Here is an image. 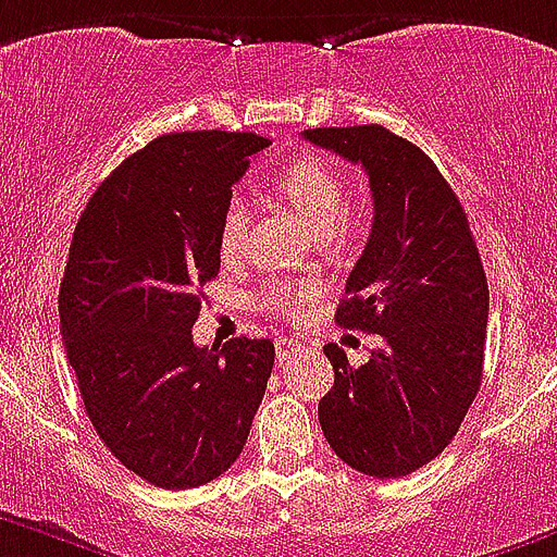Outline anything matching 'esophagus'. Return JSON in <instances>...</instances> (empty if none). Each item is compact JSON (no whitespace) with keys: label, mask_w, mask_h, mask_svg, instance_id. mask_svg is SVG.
Masks as SVG:
<instances>
[{"label":"esophagus","mask_w":557,"mask_h":557,"mask_svg":"<svg viewBox=\"0 0 557 557\" xmlns=\"http://www.w3.org/2000/svg\"><path fill=\"white\" fill-rule=\"evenodd\" d=\"M302 349V344L294 338H277V360H288Z\"/></svg>","instance_id":"1"}]
</instances>
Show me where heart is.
Returning a JSON list of instances; mask_svg holds the SVG:
<instances>
[{
    "label": "heart",
    "mask_w": 557,
    "mask_h": 557,
    "mask_svg": "<svg viewBox=\"0 0 557 557\" xmlns=\"http://www.w3.org/2000/svg\"><path fill=\"white\" fill-rule=\"evenodd\" d=\"M274 191L297 210L299 216L308 222L313 233H333L335 224L344 216V205H347V191H344V180L330 163L313 154H302L294 163L283 169L274 177ZM247 205L235 197L224 205L222 222H219V252L224 258H233L244 244L247 235ZM308 294V288H299L294 283L272 280L260 290V305L269 313L294 315L299 310V302Z\"/></svg>",
    "instance_id": "obj_1"
}]
</instances>
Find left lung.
Here are the masks:
<instances>
[{"instance_id":"obj_1","label":"left lung","mask_w":557,"mask_h":557,"mask_svg":"<svg viewBox=\"0 0 557 557\" xmlns=\"http://www.w3.org/2000/svg\"><path fill=\"white\" fill-rule=\"evenodd\" d=\"M302 135L369 174L372 235L335 322L383 338L363 366L338 344L324 347L335 383L319 424L347 466L405 478L444 453L480 391L488 283L478 244L455 191L416 144L380 124Z\"/></svg>"}]
</instances>
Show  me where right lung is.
<instances>
[{
    "mask_svg": "<svg viewBox=\"0 0 557 557\" xmlns=\"http://www.w3.org/2000/svg\"><path fill=\"white\" fill-rule=\"evenodd\" d=\"M255 133H172L122 160L74 227L60 333L104 447L158 488H197L247 444L272 377L269 338L194 344L202 285L219 274V222Z\"/></svg>",
    "mask_w": 557,
    "mask_h": 557,
    "instance_id": "1",
    "label": "right lung"
}]
</instances>
